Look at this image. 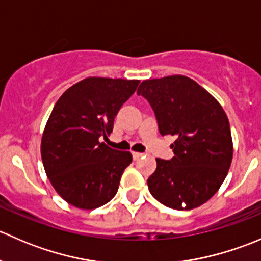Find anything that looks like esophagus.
Returning <instances> with one entry per match:
<instances>
[{
    "mask_svg": "<svg viewBox=\"0 0 261 261\" xmlns=\"http://www.w3.org/2000/svg\"><path fill=\"white\" fill-rule=\"evenodd\" d=\"M143 155L144 154H141V152H136V151H133V158H134V159H139V158H141V156H143Z\"/></svg>",
    "mask_w": 261,
    "mask_h": 261,
    "instance_id": "34e87169",
    "label": "esophagus"
}]
</instances>
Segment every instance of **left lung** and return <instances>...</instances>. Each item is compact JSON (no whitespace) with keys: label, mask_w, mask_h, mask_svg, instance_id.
<instances>
[{"label":"left lung","mask_w":261,"mask_h":261,"mask_svg":"<svg viewBox=\"0 0 261 261\" xmlns=\"http://www.w3.org/2000/svg\"><path fill=\"white\" fill-rule=\"evenodd\" d=\"M139 96L151 106L162 136L175 138L174 156L156 159L147 179L150 193L173 210L201 206L218 191L232 160L228 118L221 105L184 75L147 80Z\"/></svg>","instance_id":"obj_1"}]
</instances>
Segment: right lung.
Segmentation results:
<instances>
[{
  "label": "right lung",
  "instance_id": "obj_1",
  "mask_svg": "<svg viewBox=\"0 0 261 261\" xmlns=\"http://www.w3.org/2000/svg\"><path fill=\"white\" fill-rule=\"evenodd\" d=\"M140 81L86 78L68 88L53 109L41 140V159L50 183L68 203L93 210L117 193L130 151L99 139L114 128L118 110Z\"/></svg>",
  "mask_w": 261,
  "mask_h": 261
}]
</instances>
